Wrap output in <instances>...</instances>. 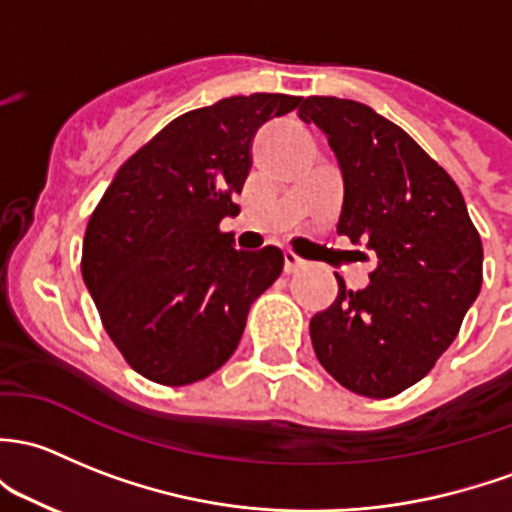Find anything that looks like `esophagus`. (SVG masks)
Returning <instances> with one entry per match:
<instances>
[{
  "instance_id": "34e87169",
  "label": "esophagus",
  "mask_w": 512,
  "mask_h": 512,
  "mask_svg": "<svg viewBox=\"0 0 512 512\" xmlns=\"http://www.w3.org/2000/svg\"><path fill=\"white\" fill-rule=\"evenodd\" d=\"M306 267V260H301V257L294 255V252H284V272L292 274V272H299Z\"/></svg>"
}]
</instances>
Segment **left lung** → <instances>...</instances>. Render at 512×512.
Instances as JSON below:
<instances>
[{
	"instance_id": "8db88e82",
	"label": "left lung",
	"mask_w": 512,
	"mask_h": 512,
	"mask_svg": "<svg viewBox=\"0 0 512 512\" xmlns=\"http://www.w3.org/2000/svg\"><path fill=\"white\" fill-rule=\"evenodd\" d=\"M299 120L314 122L336 154L338 235L375 257L368 287L348 292L336 274L338 297L311 316L314 353L351 392L392 397L419 383L459 333L481 292V238L454 179L373 107L314 95Z\"/></svg>"
}]
</instances>
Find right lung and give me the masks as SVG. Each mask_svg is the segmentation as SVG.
I'll list each match as a JSON object with an SVG mask.
<instances>
[{"instance_id": "add662e5", "label": "right lung", "mask_w": 512, "mask_h": 512, "mask_svg": "<svg viewBox=\"0 0 512 512\" xmlns=\"http://www.w3.org/2000/svg\"><path fill=\"white\" fill-rule=\"evenodd\" d=\"M301 98L235 95L169 122L107 186L83 240V279L105 331L147 380L191 385L238 348L247 311L279 277V247L235 250L250 142Z\"/></svg>"}]
</instances>
